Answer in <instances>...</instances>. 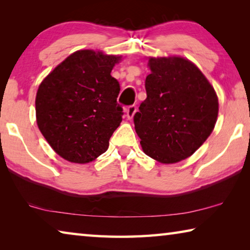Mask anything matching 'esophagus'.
<instances>
[{"instance_id":"obj_1","label":"esophagus","mask_w":250,"mask_h":250,"mask_svg":"<svg viewBox=\"0 0 250 250\" xmlns=\"http://www.w3.org/2000/svg\"><path fill=\"white\" fill-rule=\"evenodd\" d=\"M137 105L135 104H132V105H129L128 107V109H126V118H128V119H132V118L134 117V115H135V112H137Z\"/></svg>"}]
</instances>
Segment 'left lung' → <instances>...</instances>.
I'll return each mask as SVG.
<instances>
[{"label": "left lung", "instance_id": "left-lung-1", "mask_svg": "<svg viewBox=\"0 0 250 250\" xmlns=\"http://www.w3.org/2000/svg\"><path fill=\"white\" fill-rule=\"evenodd\" d=\"M146 99L133 117L146 155L161 163L191 156L213 131L218 99L202 71L183 57L150 58Z\"/></svg>", "mask_w": 250, "mask_h": 250}]
</instances>
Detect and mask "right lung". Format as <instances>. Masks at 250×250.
Masks as SVG:
<instances>
[{"instance_id": "obj_1", "label": "right lung", "mask_w": 250, "mask_h": 250, "mask_svg": "<svg viewBox=\"0 0 250 250\" xmlns=\"http://www.w3.org/2000/svg\"><path fill=\"white\" fill-rule=\"evenodd\" d=\"M120 56L77 50L61 62L37 90L36 121L62 159L88 163L104 153L122 121L120 84L110 73Z\"/></svg>"}]
</instances>
